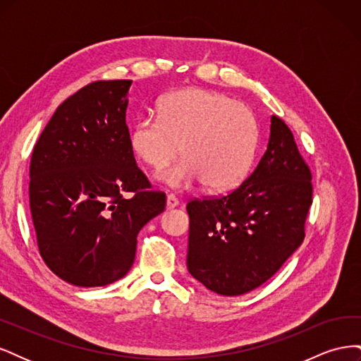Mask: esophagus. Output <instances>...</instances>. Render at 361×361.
<instances>
[{
  "instance_id": "obj_1",
  "label": "esophagus",
  "mask_w": 361,
  "mask_h": 361,
  "mask_svg": "<svg viewBox=\"0 0 361 361\" xmlns=\"http://www.w3.org/2000/svg\"><path fill=\"white\" fill-rule=\"evenodd\" d=\"M179 204V200L174 197V195H167V209H173V207H176Z\"/></svg>"
}]
</instances>
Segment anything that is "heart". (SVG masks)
I'll return each mask as SVG.
<instances>
[{"mask_svg": "<svg viewBox=\"0 0 361 361\" xmlns=\"http://www.w3.org/2000/svg\"><path fill=\"white\" fill-rule=\"evenodd\" d=\"M134 154L162 170L158 179L171 188L203 182L211 191L238 187L253 166L259 143L255 113L244 104L211 90H183L159 102L158 116L140 117L129 135Z\"/></svg>", "mask_w": 361, "mask_h": 361, "instance_id": "heart-1", "label": "heart"}]
</instances>
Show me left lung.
<instances>
[{"instance_id": "8db88e82", "label": "left lung", "mask_w": 361, "mask_h": 361, "mask_svg": "<svg viewBox=\"0 0 361 361\" xmlns=\"http://www.w3.org/2000/svg\"><path fill=\"white\" fill-rule=\"evenodd\" d=\"M312 191L290 129L272 116L267 150L250 176L226 195L187 204L190 274L224 297L264 285L301 245Z\"/></svg>"}]
</instances>
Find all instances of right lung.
Instances as JSON below:
<instances>
[{
	"label": "right lung",
	"instance_id": "obj_1",
	"mask_svg": "<svg viewBox=\"0 0 361 361\" xmlns=\"http://www.w3.org/2000/svg\"><path fill=\"white\" fill-rule=\"evenodd\" d=\"M130 84L82 87L57 108L32 150L30 209L40 256L73 286L125 277L141 227L166 209V194L149 190L130 147Z\"/></svg>",
	"mask_w": 361,
	"mask_h": 361
}]
</instances>
